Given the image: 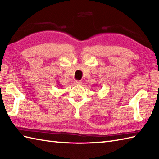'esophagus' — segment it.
Wrapping results in <instances>:
<instances>
[{"mask_svg":"<svg viewBox=\"0 0 159 159\" xmlns=\"http://www.w3.org/2000/svg\"><path fill=\"white\" fill-rule=\"evenodd\" d=\"M74 85H82V82L80 81V80H75V81H74Z\"/></svg>","mask_w":159,"mask_h":159,"instance_id":"1","label":"esophagus"}]
</instances>
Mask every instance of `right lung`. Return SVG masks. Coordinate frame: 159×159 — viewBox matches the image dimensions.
Returning a JSON list of instances; mask_svg holds the SVG:
<instances>
[{
	"label": "right lung",
	"instance_id": "1",
	"mask_svg": "<svg viewBox=\"0 0 159 159\" xmlns=\"http://www.w3.org/2000/svg\"><path fill=\"white\" fill-rule=\"evenodd\" d=\"M57 83H58V82H57ZM58 85H59V87H62L61 85H59V83L58 84Z\"/></svg>",
	"mask_w": 159,
	"mask_h": 159
}]
</instances>
